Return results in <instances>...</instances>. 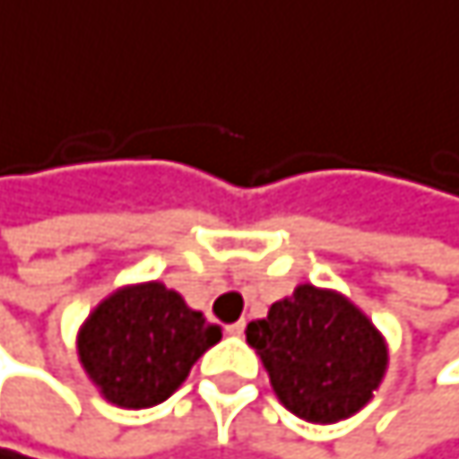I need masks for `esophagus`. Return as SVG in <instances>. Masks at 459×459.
I'll return each mask as SVG.
<instances>
[{
    "label": "esophagus",
    "instance_id": "1",
    "mask_svg": "<svg viewBox=\"0 0 459 459\" xmlns=\"http://www.w3.org/2000/svg\"><path fill=\"white\" fill-rule=\"evenodd\" d=\"M225 332L231 334V337H242V332H245V321H237V324H228L225 326Z\"/></svg>",
    "mask_w": 459,
    "mask_h": 459
}]
</instances>
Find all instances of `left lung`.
Masks as SVG:
<instances>
[{"label": "left lung", "mask_w": 459, "mask_h": 459, "mask_svg": "<svg viewBox=\"0 0 459 459\" xmlns=\"http://www.w3.org/2000/svg\"><path fill=\"white\" fill-rule=\"evenodd\" d=\"M245 334L277 400L316 424L365 408L389 365L386 340L373 321L342 293L310 282L274 302L266 318L250 321Z\"/></svg>", "instance_id": "obj_1"}]
</instances>
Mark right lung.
<instances>
[{
	"instance_id": "1",
	"label": "right lung",
	"mask_w": 459,
	"mask_h": 459,
	"mask_svg": "<svg viewBox=\"0 0 459 459\" xmlns=\"http://www.w3.org/2000/svg\"><path fill=\"white\" fill-rule=\"evenodd\" d=\"M220 337V326L152 280L114 290L91 310L78 332V359L108 403L152 408L182 386Z\"/></svg>"
}]
</instances>
